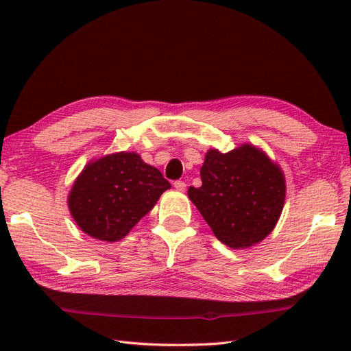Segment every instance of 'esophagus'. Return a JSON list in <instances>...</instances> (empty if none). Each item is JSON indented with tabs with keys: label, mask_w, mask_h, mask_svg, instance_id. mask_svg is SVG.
<instances>
[{
	"label": "esophagus",
	"mask_w": 351,
	"mask_h": 351,
	"mask_svg": "<svg viewBox=\"0 0 351 351\" xmlns=\"http://www.w3.org/2000/svg\"><path fill=\"white\" fill-rule=\"evenodd\" d=\"M173 187H175L176 190L184 191L185 189H187V184H185L184 181H175V182H173Z\"/></svg>",
	"instance_id": "esophagus-1"
}]
</instances>
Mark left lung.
Listing matches in <instances>:
<instances>
[{
  "instance_id": "8db88e82",
  "label": "left lung",
  "mask_w": 351,
  "mask_h": 351,
  "mask_svg": "<svg viewBox=\"0 0 351 351\" xmlns=\"http://www.w3.org/2000/svg\"><path fill=\"white\" fill-rule=\"evenodd\" d=\"M200 180L202 187H190L189 197L221 243L244 249L271 232L285 202V180L264 152L250 145L228 154L211 149Z\"/></svg>"
}]
</instances>
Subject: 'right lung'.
Segmentation results:
<instances>
[{
  "instance_id": "obj_1",
  "label": "right lung",
  "mask_w": 351,
  "mask_h": 351,
  "mask_svg": "<svg viewBox=\"0 0 351 351\" xmlns=\"http://www.w3.org/2000/svg\"><path fill=\"white\" fill-rule=\"evenodd\" d=\"M170 189L161 171L140 155L119 152L87 164L73 184L69 210L77 225L96 240H121Z\"/></svg>"
}]
</instances>
